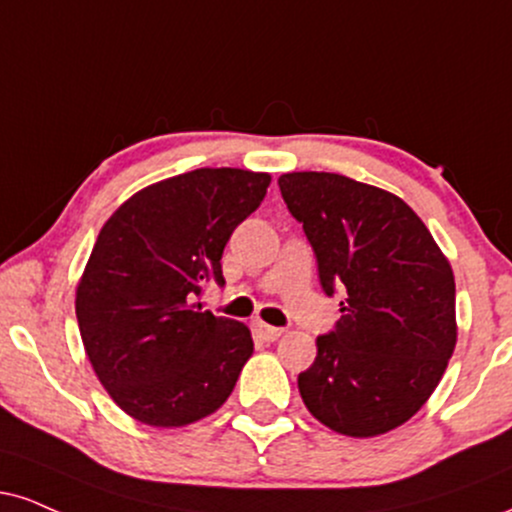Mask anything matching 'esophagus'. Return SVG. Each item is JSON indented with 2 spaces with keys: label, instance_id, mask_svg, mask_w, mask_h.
I'll return each instance as SVG.
<instances>
[{
  "label": "esophagus",
  "instance_id": "34e87169",
  "mask_svg": "<svg viewBox=\"0 0 512 512\" xmlns=\"http://www.w3.org/2000/svg\"><path fill=\"white\" fill-rule=\"evenodd\" d=\"M255 336L260 338L264 343H274L276 338L281 336V329H276V326H269V324H255Z\"/></svg>",
  "mask_w": 512,
  "mask_h": 512
}]
</instances>
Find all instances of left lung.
Listing matches in <instances>:
<instances>
[{
  "label": "left lung",
  "instance_id": "1",
  "mask_svg": "<svg viewBox=\"0 0 512 512\" xmlns=\"http://www.w3.org/2000/svg\"><path fill=\"white\" fill-rule=\"evenodd\" d=\"M279 188L324 293H343L341 319L298 374L303 403L338 434L391 432L427 403L453 355L451 264L398 195L326 171L283 174Z\"/></svg>",
  "mask_w": 512,
  "mask_h": 512
}]
</instances>
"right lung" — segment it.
<instances>
[{"mask_svg":"<svg viewBox=\"0 0 512 512\" xmlns=\"http://www.w3.org/2000/svg\"><path fill=\"white\" fill-rule=\"evenodd\" d=\"M269 183L245 169H195L138 190L102 226L76 317L97 379L133 420L186 427L231 396L255 348L250 329L195 298L207 281L224 286L226 243Z\"/></svg>","mask_w":512,"mask_h":512,"instance_id":"1","label":"right lung"}]
</instances>
